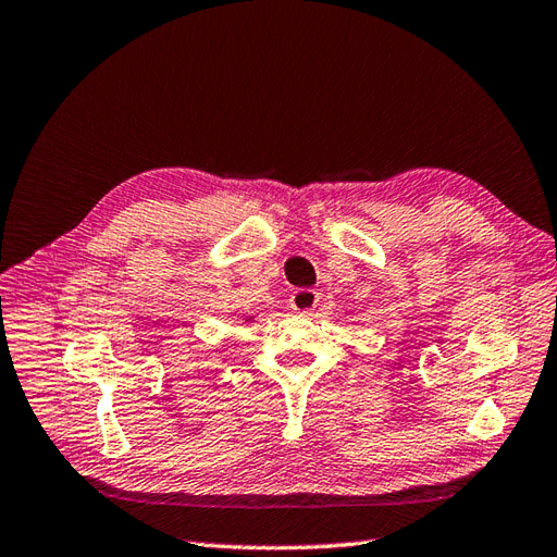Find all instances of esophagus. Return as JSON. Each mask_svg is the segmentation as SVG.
I'll list each match as a JSON object with an SVG mask.
<instances>
[{"instance_id": "obj_1", "label": "esophagus", "mask_w": 557, "mask_h": 557, "mask_svg": "<svg viewBox=\"0 0 557 557\" xmlns=\"http://www.w3.org/2000/svg\"><path fill=\"white\" fill-rule=\"evenodd\" d=\"M318 304H320V296H318L315 289H298V292H294L292 298H289L292 310L304 312V315H306V312L315 310Z\"/></svg>"}]
</instances>
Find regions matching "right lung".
Returning <instances> with one entry per match:
<instances>
[{"instance_id": "right-lung-1", "label": "right lung", "mask_w": 557, "mask_h": 557, "mask_svg": "<svg viewBox=\"0 0 557 557\" xmlns=\"http://www.w3.org/2000/svg\"><path fill=\"white\" fill-rule=\"evenodd\" d=\"M245 322H247V324H249V322H253V318H251V315H249V318H245Z\"/></svg>"}]
</instances>
